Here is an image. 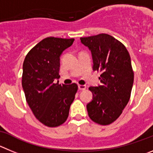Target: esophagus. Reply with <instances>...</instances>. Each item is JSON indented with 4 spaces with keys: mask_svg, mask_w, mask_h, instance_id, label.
Returning <instances> with one entry per match:
<instances>
[{
    "mask_svg": "<svg viewBox=\"0 0 153 153\" xmlns=\"http://www.w3.org/2000/svg\"><path fill=\"white\" fill-rule=\"evenodd\" d=\"M78 89L81 90V91H84V90L86 89V85H78Z\"/></svg>",
    "mask_w": 153,
    "mask_h": 153,
    "instance_id": "esophagus-1",
    "label": "esophagus"
}]
</instances>
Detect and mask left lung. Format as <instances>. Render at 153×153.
Segmentation results:
<instances>
[{
	"mask_svg": "<svg viewBox=\"0 0 153 153\" xmlns=\"http://www.w3.org/2000/svg\"><path fill=\"white\" fill-rule=\"evenodd\" d=\"M92 54L93 69L100 72L101 85L90 87L93 100L87 105L88 115L95 123L108 125L122 113L131 97L134 71L125 46L107 34L81 38Z\"/></svg>",
	"mask_w": 153,
	"mask_h": 153,
	"instance_id": "8db88e82",
	"label": "left lung"
}]
</instances>
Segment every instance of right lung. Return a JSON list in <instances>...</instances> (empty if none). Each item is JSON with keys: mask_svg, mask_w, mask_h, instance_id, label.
I'll use <instances>...</instances> for the list:
<instances>
[{"mask_svg": "<svg viewBox=\"0 0 153 153\" xmlns=\"http://www.w3.org/2000/svg\"><path fill=\"white\" fill-rule=\"evenodd\" d=\"M74 38L48 37L27 53L22 66V85L25 99L37 119L51 128L68 118L70 105L78 91L77 84L59 85V57Z\"/></svg>", "mask_w": 153, "mask_h": 153, "instance_id": "add662e5", "label": "right lung"}]
</instances>
